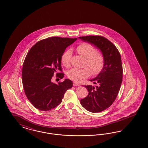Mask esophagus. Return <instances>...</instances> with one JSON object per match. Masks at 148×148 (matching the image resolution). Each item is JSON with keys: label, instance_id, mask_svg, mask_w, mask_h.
I'll return each mask as SVG.
<instances>
[{"label": "esophagus", "instance_id": "34e87169", "mask_svg": "<svg viewBox=\"0 0 148 148\" xmlns=\"http://www.w3.org/2000/svg\"><path fill=\"white\" fill-rule=\"evenodd\" d=\"M73 85H74V86H79L80 85H79L78 83H76V82H73Z\"/></svg>", "mask_w": 148, "mask_h": 148}]
</instances>
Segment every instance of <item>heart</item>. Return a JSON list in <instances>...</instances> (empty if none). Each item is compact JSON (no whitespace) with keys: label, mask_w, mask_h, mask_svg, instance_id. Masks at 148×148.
Here are the masks:
<instances>
[{"label":"heart","mask_w":148,"mask_h":148,"mask_svg":"<svg viewBox=\"0 0 148 148\" xmlns=\"http://www.w3.org/2000/svg\"><path fill=\"white\" fill-rule=\"evenodd\" d=\"M77 53L85 58L82 69L73 68L67 72V77L71 80L79 82L83 79L89 77L91 73L93 75L99 74L103 69L105 65L104 56L91 44L83 42L77 46ZM72 52L68 49L62 54L61 62L66 68L71 66Z\"/></svg>","instance_id":"heart-1"}]
</instances>
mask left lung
<instances>
[{
	"label": "left lung",
	"instance_id": "left-lung-1",
	"mask_svg": "<svg viewBox=\"0 0 148 148\" xmlns=\"http://www.w3.org/2000/svg\"><path fill=\"white\" fill-rule=\"evenodd\" d=\"M84 41L94 44L103 54L105 65L102 71L90 80L95 84L84 85L89 94L80 100L82 106L91 112H100L110 106L116 100L122 82L123 68L120 53L110 41L101 36H86L79 37Z\"/></svg>",
	"mask_w": 148,
	"mask_h": 148
}]
</instances>
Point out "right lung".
I'll return each mask as SVG.
<instances>
[{"mask_svg": "<svg viewBox=\"0 0 148 148\" xmlns=\"http://www.w3.org/2000/svg\"><path fill=\"white\" fill-rule=\"evenodd\" d=\"M77 38L48 37L31 48L24 60L22 82L25 94L32 105L39 110L49 111L62 102L73 82L66 79L58 84L51 82L53 75L62 79L61 56L66 48ZM60 71V73L58 71Z\"/></svg>", "mask_w": 148, "mask_h": 148, "instance_id": "1", "label": "right lung"}]
</instances>
